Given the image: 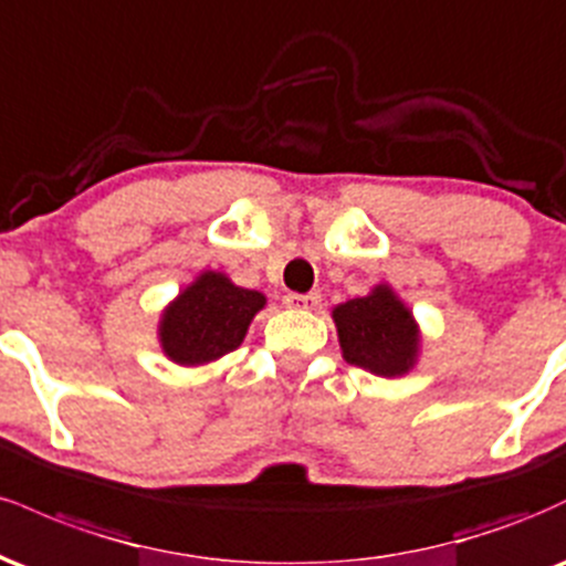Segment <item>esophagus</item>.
<instances>
[{
    "instance_id": "1",
    "label": "esophagus",
    "mask_w": 566,
    "mask_h": 566,
    "mask_svg": "<svg viewBox=\"0 0 566 566\" xmlns=\"http://www.w3.org/2000/svg\"><path fill=\"white\" fill-rule=\"evenodd\" d=\"M284 303H287V308L314 311V308H319L322 295L319 292H305V295H301V292H290V295L284 297Z\"/></svg>"
}]
</instances>
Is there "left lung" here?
Listing matches in <instances>:
<instances>
[{"label":"left lung","instance_id":"obj_1","mask_svg":"<svg viewBox=\"0 0 566 566\" xmlns=\"http://www.w3.org/2000/svg\"><path fill=\"white\" fill-rule=\"evenodd\" d=\"M348 365L394 378L412 367L418 354V329L405 303L396 301L388 287H375L373 295L354 297L333 311Z\"/></svg>","mask_w":566,"mask_h":566}]
</instances>
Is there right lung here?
<instances>
[{"instance_id":"add662e5","label":"right lung","mask_w":566,"mask_h":566,"mask_svg":"<svg viewBox=\"0 0 566 566\" xmlns=\"http://www.w3.org/2000/svg\"><path fill=\"white\" fill-rule=\"evenodd\" d=\"M265 305L255 290L231 284L207 271L165 311L161 348L178 365H205L229 354L244 340L252 316Z\"/></svg>"}]
</instances>
